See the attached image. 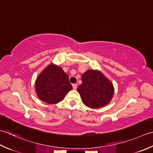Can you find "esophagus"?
Returning a JSON list of instances; mask_svg holds the SVG:
<instances>
[{
	"instance_id": "esophagus-1",
	"label": "esophagus",
	"mask_w": 153,
	"mask_h": 153,
	"mask_svg": "<svg viewBox=\"0 0 153 153\" xmlns=\"http://www.w3.org/2000/svg\"><path fill=\"white\" fill-rule=\"evenodd\" d=\"M72 87H73V89H74V90H76V89L77 88V84H76V83H75V84L72 85Z\"/></svg>"
}]
</instances>
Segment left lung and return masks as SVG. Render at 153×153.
<instances>
[{"mask_svg":"<svg viewBox=\"0 0 153 153\" xmlns=\"http://www.w3.org/2000/svg\"><path fill=\"white\" fill-rule=\"evenodd\" d=\"M82 83L77 87L85 105L92 109L105 107L112 100L114 86L101 71L88 70L82 76Z\"/></svg>","mask_w":153,"mask_h":153,"instance_id":"obj_1","label":"left lung"}]
</instances>
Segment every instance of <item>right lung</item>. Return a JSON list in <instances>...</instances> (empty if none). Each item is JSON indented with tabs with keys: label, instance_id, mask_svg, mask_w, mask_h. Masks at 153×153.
Listing matches in <instances>:
<instances>
[{
	"label": "right lung",
	"instance_id": "add662e5",
	"mask_svg": "<svg viewBox=\"0 0 153 153\" xmlns=\"http://www.w3.org/2000/svg\"><path fill=\"white\" fill-rule=\"evenodd\" d=\"M69 77L62 68L51 63L38 75L35 91L41 101L48 104L58 103L72 89Z\"/></svg>",
	"mask_w": 153,
	"mask_h": 153
}]
</instances>
